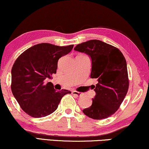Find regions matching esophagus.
<instances>
[{"label": "esophagus", "mask_w": 149, "mask_h": 149, "mask_svg": "<svg viewBox=\"0 0 149 149\" xmlns=\"http://www.w3.org/2000/svg\"><path fill=\"white\" fill-rule=\"evenodd\" d=\"M72 94H73V95H75V96H80L82 95V94H81V93H79V92H77V91H72Z\"/></svg>", "instance_id": "34e87169"}]
</instances>
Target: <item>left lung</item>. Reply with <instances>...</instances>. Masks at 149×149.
<instances>
[{"label": "left lung", "instance_id": "1", "mask_svg": "<svg viewBox=\"0 0 149 149\" xmlns=\"http://www.w3.org/2000/svg\"><path fill=\"white\" fill-rule=\"evenodd\" d=\"M74 50L91 58V78H96V95L86 116L102 119L112 116L118 109L128 91L129 80L124 56L116 47L98 40L77 45Z\"/></svg>", "mask_w": 149, "mask_h": 149}]
</instances>
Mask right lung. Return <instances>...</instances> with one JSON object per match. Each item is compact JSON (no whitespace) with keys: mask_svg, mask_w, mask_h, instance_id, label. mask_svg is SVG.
Instances as JSON below:
<instances>
[{"mask_svg":"<svg viewBox=\"0 0 149 149\" xmlns=\"http://www.w3.org/2000/svg\"><path fill=\"white\" fill-rule=\"evenodd\" d=\"M74 45L58 47L49 43L29 48L17 58L11 70V91L24 111L33 117L53 113L68 90L56 91L47 78L56 74L59 58L72 51Z\"/></svg>","mask_w":149,"mask_h":149,"instance_id":"add662e5","label":"right lung"}]
</instances>
